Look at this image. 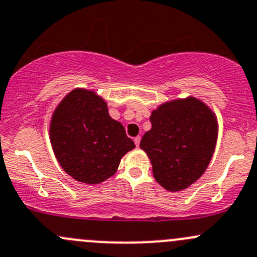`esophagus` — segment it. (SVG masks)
Returning a JSON list of instances; mask_svg holds the SVG:
<instances>
[{"mask_svg":"<svg viewBox=\"0 0 257 257\" xmlns=\"http://www.w3.org/2000/svg\"><path fill=\"white\" fill-rule=\"evenodd\" d=\"M134 143H136L137 147H139V143H141V137H136V138H134Z\"/></svg>","mask_w":257,"mask_h":257,"instance_id":"obj_1","label":"esophagus"}]
</instances>
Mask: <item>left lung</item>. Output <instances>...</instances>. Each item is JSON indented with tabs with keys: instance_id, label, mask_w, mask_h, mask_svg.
I'll return each mask as SVG.
<instances>
[{
	"instance_id": "8db88e82",
	"label": "left lung",
	"mask_w": 257,
	"mask_h": 257,
	"mask_svg": "<svg viewBox=\"0 0 257 257\" xmlns=\"http://www.w3.org/2000/svg\"><path fill=\"white\" fill-rule=\"evenodd\" d=\"M150 123L141 148L152 162L155 180L170 191L186 189L211 160L217 137L214 113L200 100L188 98L160 105Z\"/></svg>"
}]
</instances>
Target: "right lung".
Segmentation results:
<instances>
[{
    "label": "right lung",
    "mask_w": 257,
    "mask_h": 257,
    "mask_svg": "<svg viewBox=\"0 0 257 257\" xmlns=\"http://www.w3.org/2000/svg\"><path fill=\"white\" fill-rule=\"evenodd\" d=\"M51 143L64 172L85 184L102 183L118 169L136 145L108 113L107 103L93 92L74 89L54 110Z\"/></svg>",
    "instance_id": "add662e5"
}]
</instances>
